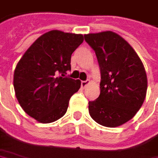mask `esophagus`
<instances>
[{"label":"esophagus","mask_w":158,"mask_h":158,"mask_svg":"<svg viewBox=\"0 0 158 158\" xmlns=\"http://www.w3.org/2000/svg\"><path fill=\"white\" fill-rule=\"evenodd\" d=\"M90 83V81H89V80H87V81H81V86L82 89H85L89 84Z\"/></svg>","instance_id":"1"}]
</instances>
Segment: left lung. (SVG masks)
<instances>
[{
    "label": "left lung",
    "instance_id": "left-lung-1",
    "mask_svg": "<svg viewBox=\"0 0 158 158\" xmlns=\"http://www.w3.org/2000/svg\"><path fill=\"white\" fill-rule=\"evenodd\" d=\"M101 71L100 95L89 102L94 121L114 128L130 121L140 110L147 92L145 69L133 48L112 31L88 34Z\"/></svg>",
    "mask_w": 158,
    "mask_h": 158
}]
</instances>
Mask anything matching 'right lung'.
<instances>
[{
  "label": "right lung",
  "mask_w": 158,
  "mask_h": 158,
  "mask_svg": "<svg viewBox=\"0 0 158 158\" xmlns=\"http://www.w3.org/2000/svg\"><path fill=\"white\" fill-rule=\"evenodd\" d=\"M83 35L51 30L39 37L22 56L14 73V88L20 105L42 123L65 115L69 99L81 81L65 77L71 69L73 52Z\"/></svg>",
  "instance_id": "obj_1"
}]
</instances>
